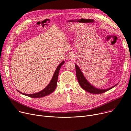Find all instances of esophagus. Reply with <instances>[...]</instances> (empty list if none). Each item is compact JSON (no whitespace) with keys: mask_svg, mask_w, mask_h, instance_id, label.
<instances>
[{"mask_svg":"<svg viewBox=\"0 0 131 131\" xmlns=\"http://www.w3.org/2000/svg\"><path fill=\"white\" fill-rule=\"evenodd\" d=\"M73 57H74V56H73V55L72 54H71V53L68 54V57H67V58H68V59H73Z\"/></svg>","mask_w":131,"mask_h":131,"instance_id":"obj_1","label":"esophagus"}]
</instances>
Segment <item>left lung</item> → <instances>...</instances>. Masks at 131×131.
<instances>
[{
  "label": "left lung",
  "instance_id": "obj_1",
  "mask_svg": "<svg viewBox=\"0 0 131 131\" xmlns=\"http://www.w3.org/2000/svg\"><path fill=\"white\" fill-rule=\"evenodd\" d=\"M75 68H76V75H77V77L79 82V83L82 89H84V90L88 92H90L93 94H100L109 90L110 89L113 88L114 87L117 85V84H116L111 88L106 89H100L96 88L95 87L91 85L87 81V80L85 79L83 74H82V72H81L79 66L77 64H75Z\"/></svg>",
  "mask_w": 131,
  "mask_h": 131
}]
</instances>
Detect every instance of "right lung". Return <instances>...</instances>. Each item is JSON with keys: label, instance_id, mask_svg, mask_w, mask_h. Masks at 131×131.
I'll list each match as a JSON object with an SVG mask.
<instances>
[{"label": "right lung", "instance_id": "obj_1", "mask_svg": "<svg viewBox=\"0 0 131 131\" xmlns=\"http://www.w3.org/2000/svg\"><path fill=\"white\" fill-rule=\"evenodd\" d=\"M64 63H65V61H63L58 66L56 71H55V72L54 73V74L53 75L51 80L50 82V83L48 84V85L43 89V90H41V91H40L38 93H33V94H25V93H23L19 92L17 90V91L21 94H23L25 95L28 96V97L33 98L43 97H45V96H46L47 95H49V94H51L54 91V90L56 88L57 84V80H58L59 72V70L60 69L61 66L64 64Z\"/></svg>", "mask_w": 131, "mask_h": 131}]
</instances>
